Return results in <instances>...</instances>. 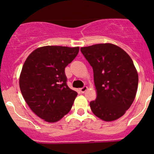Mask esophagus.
I'll return each mask as SVG.
<instances>
[{
  "label": "esophagus",
  "instance_id": "obj_1",
  "mask_svg": "<svg viewBox=\"0 0 154 154\" xmlns=\"http://www.w3.org/2000/svg\"><path fill=\"white\" fill-rule=\"evenodd\" d=\"M86 89H87V86H84V87L80 88V91L81 92V93H84V92L86 91Z\"/></svg>",
  "mask_w": 154,
  "mask_h": 154
}]
</instances>
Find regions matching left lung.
<instances>
[{
  "mask_svg": "<svg viewBox=\"0 0 154 154\" xmlns=\"http://www.w3.org/2000/svg\"><path fill=\"white\" fill-rule=\"evenodd\" d=\"M92 67L97 99L91 111L104 121L120 118L134 101L138 75L128 54L116 45L106 43L81 48Z\"/></svg>",
  "mask_w": 154,
  "mask_h": 154,
  "instance_id": "8db88e82",
  "label": "left lung"
}]
</instances>
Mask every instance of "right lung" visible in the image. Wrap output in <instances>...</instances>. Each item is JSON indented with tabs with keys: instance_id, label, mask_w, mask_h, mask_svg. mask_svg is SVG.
<instances>
[{
	"instance_id": "right-lung-1",
	"label": "right lung",
	"mask_w": 154,
	"mask_h": 154,
	"mask_svg": "<svg viewBox=\"0 0 154 154\" xmlns=\"http://www.w3.org/2000/svg\"><path fill=\"white\" fill-rule=\"evenodd\" d=\"M79 51V47H42L23 64L20 90L30 109L46 122H57L71 109L78 94L67 85L65 68Z\"/></svg>"
}]
</instances>
